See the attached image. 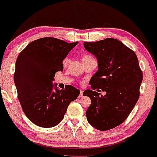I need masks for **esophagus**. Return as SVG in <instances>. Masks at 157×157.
<instances>
[{"mask_svg": "<svg viewBox=\"0 0 157 157\" xmlns=\"http://www.w3.org/2000/svg\"><path fill=\"white\" fill-rule=\"evenodd\" d=\"M82 94H83V91L80 90V95H79V98H82Z\"/></svg>", "mask_w": 157, "mask_h": 157, "instance_id": "1", "label": "esophagus"}]
</instances>
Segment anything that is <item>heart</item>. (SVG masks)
<instances>
[{
	"mask_svg": "<svg viewBox=\"0 0 157 157\" xmlns=\"http://www.w3.org/2000/svg\"><path fill=\"white\" fill-rule=\"evenodd\" d=\"M89 56H89V55H86V56H84L83 57H89ZM68 63H69V59H66L64 60V62H63V64H64V65H67L68 64Z\"/></svg>",
	"mask_w": 157,
	"mask_h": 157,
	"instance_id": "heart-1",
	"label": "heart"
}]
</instances>
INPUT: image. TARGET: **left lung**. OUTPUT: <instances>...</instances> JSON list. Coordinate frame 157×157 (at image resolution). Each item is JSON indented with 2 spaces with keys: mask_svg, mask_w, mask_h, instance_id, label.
Instances as JSON below:
<instances>
[{
  "mask_svg": "<svg viewBox=\"0 0 157 157\" xmlns=\"http://www.w3.org/2000/svg\"><path fill=\"white\" fill-rule=\"evenodd\" d=\"M84 48L97 58L98 67L89 82L92 90L83 92L92 101L86 112L87 121L101 131L115 128L127 119L139 100L143 77L139 60L134 51L112 38L84 42Z\"/></svg>",
  "mask_w": 157,
  "mask_h": 157,
  "instance_id": "1",
  "label": "left lung"
}]
</instances>
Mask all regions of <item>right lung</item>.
I'll return each mask as SVG.
<instances>
[{
    "label": "right lung",
    "mask_w": 157,
    "mask_h": 157,
    "mask_svg": "<svg viewBox=\"0 0 157 157\" xmlns=\"http://www.w3.org/2000/svg\"><path fill=\"white\" fill-rule=\"evenodd\" d=\"M77 44L42 38L27 44L18 55L15 85L22 109L34 124L44 128L59 124L68 105L80 94L72 86L59 90L53 83L55 74L63 70V60Z\"/></svg>",
    "instance_id": "obj_1"
}]
</instances>
